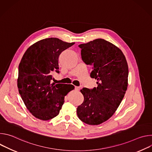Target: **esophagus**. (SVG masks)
<instances>
[{"label":"esophagus","mask_w":152,"mask_h":152,"mask_svg":"<svg viewBox=\"0 0 152 152\" xmlns=\"http://www.w3.org/2000/svg\"><path fill=\"white\" fill-rule=\"evenodd\" d=\"M75 90L79 91L80 90V87H79V86H75Z\"/></svg>","instance_id":"obj_1"}]
</instances>
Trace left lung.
I'll list each match as a JSON object with an SVG mask.
<instances>
[{
    "label": "left lung",
    "instance_id": "1",
    "mask_svg": "<svg viewBox=\"0 0 152 152\" xmlns=\"http://www.w3.org/2000/svg\"><path fill=\"white\" fill-rule=\"evenodd\" d=\"M79 47L82 61L93 66L91 77L98 82L97 88L80 90L84 100L77 108V115L86 124L98 125L113 116L124 96L128 83L127 63L121 50L103 39Z\"/></svg>",
    "mask_w": 152,
    "mask_h": 152
}]
</instances>
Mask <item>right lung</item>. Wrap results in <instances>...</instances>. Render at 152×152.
<instances>
[{"label":"right lung","instance_id":"add662e5","mask_svg":"<svg viewBox=\"0 0 152 152\" xmlns=\"http://www.w3.org/2000/svg\"><path fill=\"white\" fill-rule=\"evenodd\" d=\"M75 42L56 38L41 39L31 46L18 66L17 86L29 111L36 118L49 120L57 116L64 97L75 86L71 84H51L53 72L59 73L60 54Z\"/></svg>","mask_w":152,"mask_h":152}]
</instances>
